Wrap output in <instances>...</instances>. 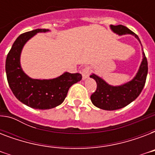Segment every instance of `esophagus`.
I'll return each instance as SVG.
<instances>
[{
	"instance_id": "1",
	"label": "esophagus",
	"mask_w": 155,
	"mask_h": 155,
	"mask_svg": "<svg viewBox=\"0 0 155 155\" xmlns=\"http://www.w3.org/2000/svg\"><path fill=\"white\" fill-rule=\"evenodd\" d=\"M91 68H90L89 66H87V67H85L84 69L82 70V76H83V79L84 80H86L89 75L91 74Z\"/></svg>"
}]
</instances>
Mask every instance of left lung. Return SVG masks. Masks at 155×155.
Here are the masks:
<instances>
[{"label": "left lung", "instance_id": "obj_1", "mask_svg": "<svg viewBox=\"0 0 155 155\" xmlns=\"http://www.w3.org/2000/svg\"><path fill=\"white\" fill-rule=\"evenodd\" d=\"M111 29L117 35H133L140 42L138 36L136 34L122 25H111ZM141 43V42H140ZM148 63L147 57L143 53V59L140 66L138 72L131 81L127 84L113 87L108 85L102 79L92 74L90 77L94 79L97 82V90L91 95V101L95 106L104 110H116L124 108L129 104L134 101L142 92L146 84Z\"/></svg>", "mask_w": 155, "mask_h": 155}]
</instances>
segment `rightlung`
<instances>
[{
    "label": "right lung",
    "instance_id": "right-lung-1",
    "mask_svg": "<svg viewBox=\"0 0 155 155\" xmlns=\"http://www.w3.org/2000/svg\"><path fill=\"white\" fill-rule=\"evenodd\" d=\"M47 31L46 29H37L18 36L5 62L7 80L13 95L21 103L36 109H50L61 104L71 86L82 79L80 73L65 72L52 80H34L23 72L20 65L23 46L35 34Z\"/></svg>",
    "mask_w": 155,
    "mask_h": 155
}]
</instances>
